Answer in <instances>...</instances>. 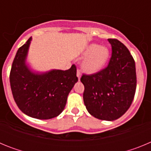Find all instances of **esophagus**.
Masks as SVG:
<instances>
[{
    "instance_id": "34e87169",
    "label": "esophagus",
    "mask_w": 151,
    "mask_h": 151,
    "mask_svg": "<svg viewBox=\"0 0 151 151\" xmlns=\"http://www.w3.org/2000/svg\"><path fill=\"white\" fill-rule=\"evenodd\" d=\"M76 76H77V77H78V81H79L80 80V78H81V73H80V71L79 70H77V73H76Z\"/></svg>"
}]
</instances>
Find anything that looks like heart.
Returning <instances> with one entry per match:
<instances>
[{"label": "heart", "instance_id": "1", "mask_svg": "<svg viewBox=\"0 0 151 151\" xmlns=\"http://www.w3.org/2000/svg\"><path fill=\"white\" fill-rule=\"evenodd\" d=\"M110 57V50L106 46L91 43L85 47L81 58H84L82 69L87 74H95L102 70Z\"/></svg>", "mask_w": 151, "mask_h": 151}]
</instances>
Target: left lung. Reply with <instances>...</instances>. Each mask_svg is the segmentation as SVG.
Wrapping results in <instances>:
<instances>
[{
  "mask_svg": "<svg viewBox=\"0 0 151 151\" xmlns=\"http://www.w3.org/2000/svg\"><path fill=\"white\" fill-rule=\"evenodd\" d=\"M112 57L107 67L83 75V100L88 112L101 120L113 121L130 107L135 94V63L128 48L117 39H108Z\"/></svg>",
  "mask_w": 151,
  "mask_h": 151,
  "instance_id": "1",
  "label": "left lung"
}]
</instances>
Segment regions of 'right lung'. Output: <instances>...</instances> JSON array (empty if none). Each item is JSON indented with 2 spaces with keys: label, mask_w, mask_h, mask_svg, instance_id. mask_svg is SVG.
Masks as SVG:
<instances>
[{
  "label": "right lung",
  "mask_w": 151,
  "mask_h": 151,
  "mask_svg": "<svg viewBox=\"0 0 151 151\" xmlns=\"http://www.w3.org/2000/svg\"><path fill=\"white\" fill-rule=\"evenodd\" d=\"M32 38L17 50L12 64L10 82L19 110L30 117L50 119L60 114L67 97L78 82L76 68L38 72L31 69L27 57Z\"/></svg>",
  "instance_id": "right-lung-1"
}]
</instances>
